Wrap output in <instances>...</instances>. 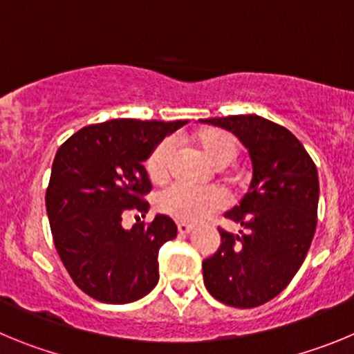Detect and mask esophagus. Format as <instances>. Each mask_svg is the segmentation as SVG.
<instances>
[{"mask_svg": "<svg viewBox=\"0 0 354 354\" xmlns=\"http://www.w3.org/2000/svg\"><path fill=\"white\" fill-rule=\"evenodd\" d=\"M192 229H194V225L185 224V222H180V224H178V232H180V234H189Z\"/></svg>", "mask_w": 354, "mask_h": 354, "instance_id": "34e87169", "label": "esophagus"}]
</instances>
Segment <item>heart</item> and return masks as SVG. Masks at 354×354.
Returning <instances> with one entry per match:
<instances>
[{"label":"heart","instance_id":"1","mask_svg":"<svg viewBox=\"0 0 354 354\" xmlns=\"http://www.w3.org/2000/svg\"><path fill=\"white\" fill-rule=\"evenodd\" d=\"M194 142L199 146L206 158L215 167H225L240 153V141L231 132L222 129H205L194 136ZM173 142L169 139L158 142L148 153L145 169L153 183H164L173 167ZM225 197L218 189H189L183 185H171L157 197V208L174 221L197 224L206 216L224 208Z\"/></svg>","mask_w":354,"mask_h":354}]
</instances>
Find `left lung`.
Masks as SVG:
<instances>
[{
	"label": "left lung",
	"mask_w": 354,
	"mask_h": 354,
	"mask_svg": "<svg viewBox=\"0 0 354 354\" xmlns=\"http://www.w3.org/2000/svg\"><path fill=\"white\" fill-rule=\"evenodd\" d=\"M205 123L238 136L252 158L254 176L240 206L225 213L243 231L218 227L221 247L203 261V279L222 304L259 307L288 288L310 248L319 201L316 164L286 127L257 114Z\"/></svg>",
	"instance_id": "1"
}]
</instances>
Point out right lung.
I'll return each mask as SVG.
<instances>
[{
  "mask_svg": "<svg viewBox=\"0 0 354 354\" xmlns=\"http://www.w3.org/2000/svg\"><path fill=\"white\" fill-rule=\"evenodd\" d=\"M187 122L111 120L88 125L56 151L46 192L54 247L81 291L104 304H130L158 282V250L176 238L167 215L122 225L148 212L151 181L142 162Z\"/></svg>",
  "mask_w": 354,
  "mask_h": 354,
  "instance_id": "obj_1",
  "label": "right lung"
}]
</instances>
